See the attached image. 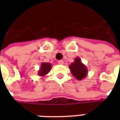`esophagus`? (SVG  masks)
Instances as JSON below:
<instances>
[{"instance_id":"1","label":"esophagus","mask_w":120,"mask_h":120,"mask_svg":"<svg viewBox=\"0 0 120 120\" xmlns=\"http://www.w3.org/2000/svg\"><path fill=\"white\" fill-rule=\"evenodd\" d=\"M58 64H60V65H62V64H64V61L63 60H59L58 62Z\"/></svg>"}]
</instances>
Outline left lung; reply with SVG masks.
I'll list each match as a JSON object with an SVG mask.
<instances>
[{
	"label": "left lung",
	"instance_id": "1",
	"mask_svg": "<svg viewBox=\"0 0 120 120\" xmlns=\"http://www.w3.org/2000/svg\"><path fill=\"white\" fill-rule=\"evenodd\" d=\"M69 69L74 76H75L77 80H82L87 73V69L86 66L81 62L80 59L76 58L75 62L69 65Z\"/></svg>",
	"mask_w": 120,
	"mask_h": 120
}]
</instances>
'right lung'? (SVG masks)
<instances>
[{
  "instance_id": "add662e5",
  "label": "right lung",
  "mask_w": 120,
  "mask_h": 120,
  "mask_svg": "<svg viewBox=\"0 0 120 120\" xmlns=\"http://www.w3.org/2000/svg\"><path fill=\"white\" fill-rule=\"evenodd\" d=\"M51 68V65L49 63H42L38 75L40 76H44L50 71Z\"/></svg>"
}]
</instances>
